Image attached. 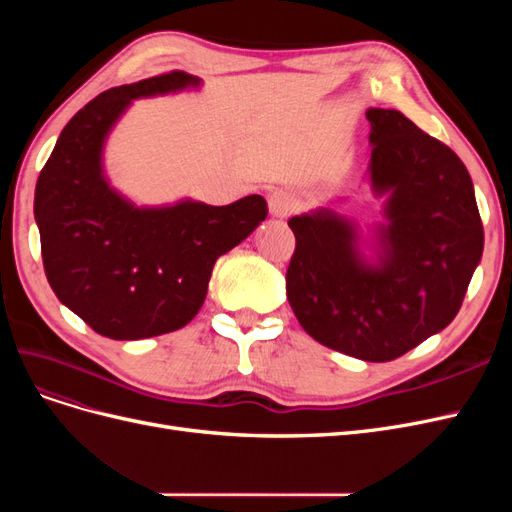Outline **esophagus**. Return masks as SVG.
Segmentation results:
<instances>
[{"label":"esophagus","instance_id":"obj_1","mask_svg":"<svg viewBox=\"0 0 512 512\" xmlns=\"http://www.w3.org/2000/svg\"><path fill=\"white\" fill-rule=\"evenodd\" d=\"M299 207V200L288 190H275L269 194V211L273 218H286Z\"/></svg>","mask_w":512,"mask_h":512}]
</instances>
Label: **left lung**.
<instances>
[{"instance_id": "left-lung-1", "label": "left lung", "mask_w": 512, "mask_h": 512, "mask_svg": "<svg viewBox=\"0 0 512 512\" xmlns=\"http://www.w3.org/2000/svg\"><path fill=\"white\" fill-rule=\"evenodd\" d=\"M365 115L367 181L384 222L363 230L331 207L294 215L286 294L316 342L384 363L453 322L483 256V224L455 151L393 108Z\"/></svg>"}]
</instances>
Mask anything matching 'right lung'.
Here are the masks:
<instances>
[{"label": "right lung", "mask_w": 512, "mask_h": 512, "mask_svg": "<svg viewBox=\"0 0 512 512\" xmlns=\"http://www.w3.org/2000/svg\"><path fill=\"white\" fill-rule=\"evenodd\" d=\"M185 72L104 91L61 130L36 183L44 273L57 299L96 333L145 339L185 327L203 307L215 260L267 218L250 194L213 207L181 198L138 207L104 170V145L134 100L198 89Z\"/></svg>", "instance_id": "add662e5"}]
</instances>
